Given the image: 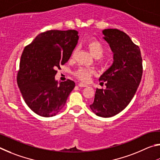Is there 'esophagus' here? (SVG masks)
<instances>
[{"instance_id": "esophagus-1", "label": "esophagus", "mask_w": 160, "mask_h": 160, "mask_svg": "<svg viewBox=\"0 0 160 160\" xmlns=\"http://www.w3.org/2000/svg\"><path fill=\"white\" fill-rule=\"evenodd\" d=\"M78 86H79V87H86L87 86V84H86V83H78Z\"/></svg>"}]
</instances>
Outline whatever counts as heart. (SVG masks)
I'll list each match as a JSON object with an SVG mask.
<instances>
[{
	"label": "heart",
	"instance_id": "obj_1",
	"mask_svg": "<svg viewBox=\"0 0 160 160\" xmlns=\"http://www.w3.org/2000/svg\"><path fill=\"white\" fill-rule=\"evenodd\" d=\"M86 46L91 55L96 58H100V63H104V60L100 58L104 55L105 48L104 45H103L100 41L97 39L91 38L86 41ZM77 52V49H74L72 53V57L75 55ZM94 74V71L91 69L86 68V67H79L76 69L74 72V75L78 79L83 81V82H88L90 80L91 76Z\"/></svg>",
	"mask_w": 160,
	"mask_h": 160
}]
</instances>
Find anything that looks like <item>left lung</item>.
<instances>
[{
	"instance_id": "1",
	"label": "left lung",
	"mask_w": 160,
	"mask_h": 160,
	"mask_svg": "<svg viewBox=\"0 0 160 160\" xmlns=\"http://www.w3.org/2000/svg\"><path fill=\"white\" fill-rule=\"evenodd\" d=\"M102 33L114 53V61L99 78L105 82L106 89H96L90 108L98 116L110 117L132 100L141 81L142 62L141 50L127 33L117 29H105Z\"/></svg>"
}]
</instances>
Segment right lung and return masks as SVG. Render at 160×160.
<instances>
[{"mask_svg":"<svg viewBox=\"0 0 160 160\" xmlns=\"http://www.w3.org/2000/svg\"><path fill=\"white\" fill-rule=\"evenodd\" d=\"M76 30H49L38 34L22 52L17 82L31 110L41 117H53L62 110L75 83L55 80L58 68L71 57L78 42Z\"/></svg>","mask_w":160,"mask_h":160,"instance_id":"add662e5","label":"right lung"}]
</instances>
